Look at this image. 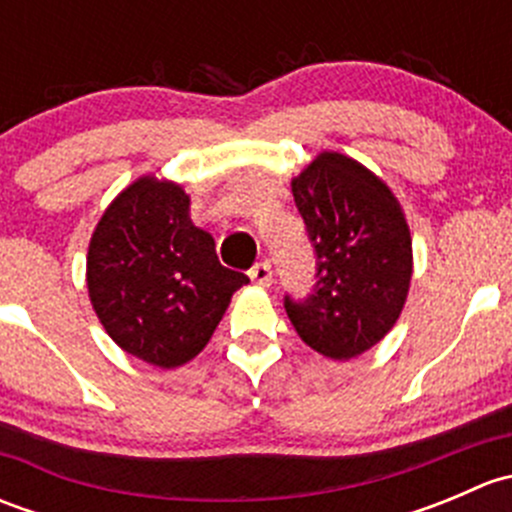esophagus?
I'll use <instances>...</instances> for the list:
<instances>
[{
	"label": "esophagus",
	"mask_w": 512,
	"mask_h": 512,
	"mask_svg": "<svg viewBox=\"0 0 512 512\" xmlns=\"http://www.w3.org/2000/svg\"><path fill=\"white\" fill-rule=\"evenodd\" d=\"M247 275H250V280L255 282V285H260V287L272 285V267L267 265V262H257L255 267H250V272H247Z\"/></svg>",
	"instance_id": "34e87169"
}]
</instances>
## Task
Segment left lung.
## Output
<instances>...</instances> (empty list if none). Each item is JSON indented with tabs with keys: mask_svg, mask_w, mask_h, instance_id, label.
I'll list each match as a JSON object with an SVG mask.
<instances>
[{
	"mask_svg": "<svg viewBox=\"0 0 512 512\" xmlns=\"http://www.w3.org/2000/svg\"><path fill=\"white\" fill-rule=\"evenodd\" d=\"M312 242V292L285 312L314 352L347 361L399 319L411 282V232L391 190L342 153H322L292 180Z\"/></svg>",
	"mask_w": 512,
	"mask_h": 512,
	"instance_id": "left-lung-1",
	"label": "left lung"
}]
</instances>
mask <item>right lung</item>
<instances>
[{"mask_svg":"<svg viewBox=\"0 0 512 512\" xmlns=\"http://www.w3.org/2000/svg\"><path fill=\"white\" fill-rule=\"evenodd\" d=\"M180 185L141 178L96 225L89 297L123 352L173 369L203 352L247 275L220 265L215 240L190 223Z\"/></svg>","mask_w":512,"mask_h":512,"instance_id":"1","label":"right lung"}]
</instances>
